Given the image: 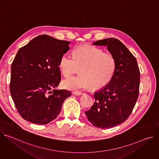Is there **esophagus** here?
Returning a JSON list of instances; mask_svg holds the SVG:
<instances>
[{"mask_svg":"<svg viewBox=\"0 0 159 159\" xmlns=\"http://www.w3.org/2000/svg\"><path fill=\"white\" fill-rule=\"evenodd\" d=\"M72 93H73V94L75 95V96H80V95H82V93L79 92V91H74V92H73Z\"/></svg>","mask_w":159,"mask_h":159,"instance_id":"1","label":"esophagus"}]
</instances>
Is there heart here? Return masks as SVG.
Here are the masks:
<instances>
[{"label": "heart", "mask_w": 159, "mask_h": 159, "mask_svg": "<svg viewBox=\"0 0 159 159\" xmlns=\"http://www.w3.org/2000/svg\"><path fill=\"white\" fill-rule=\"evenodd\" d=\"M80 75L64 80L62 86L70 90L86 89L90 85L99 89L106 85L114 75L116 63L115 57L109 52L89 44L75 48L73 57L63 54L60 58L58 68L67 77L77 71Z\"/></svg>", "instance_id": "obj_1"}]
</instances>
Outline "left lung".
I'll list each match as a JSON object with an SVG mask.
<instances>
[{"label":"left lung","mask_w":159,"mask_h":159,"mask_svg":"<svg viewBox=\"0 0 159 159\" xmlns=\"http://www.w3.org/2000/svg\"><path fill=\"white\" fill-rule=\"evenodd\" d=\"M93 44L107 46L116 63L112 79L94 93L95 102L85 112L94 126L106 129L125 122L131 115L139 98L140 70L135 57L118 39L106 38Z\"/></svg>","instance_id":"1"}]
</instances>
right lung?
<instances>
[{"label":"right lung","mask_w":159,"mask_h":159,"mask_svg":"<svg viewBox=\"0 0 159 159\" xmlns=\"http://www.w3.org/2000/svg\"><path fill=\"white\" fill-rule=\"evenodd\" d=\"M69 44L43 34L17 52L11 65L10 93L25 120L37 125L49 123L57 118L64 101L71 96L66 90L53 89L61 80L60 58L69 51Z\"/></svg>","instance_id":"1"}]
</instances>
